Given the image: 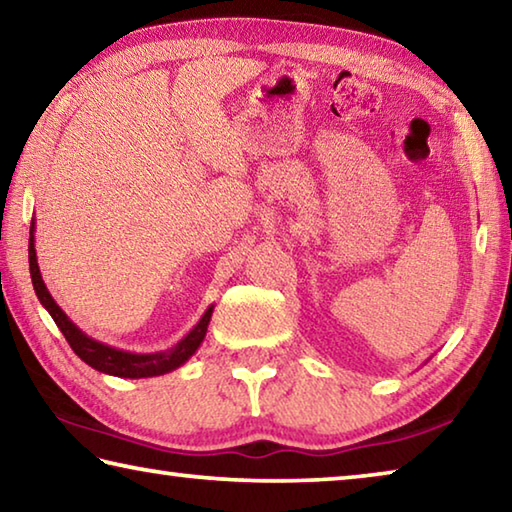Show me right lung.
I'll return each instance as SVG.
<instances>
[{"mask_svg": "<svg viewBox=\"0 0 512 512\" xmlns=\"http://www.w3.org/2000/svg\"><path fill=\"white\" fill-rule=\"evenodd\" d=\"M29 235H31L29 237V271H31V282H33V289H36L40 305L49 311V316L54 318V323L58 325L60 332H63L67 343L72 345V350L79 354L81 361L88 363V366H92L94 370L106 372V375H112V377H124V379L158 377L183 366V363L192 359L194 352L201 348V343L207 334V325H210L214 305L205 309V314L185 339H180L173 348L164 352L137 354V352L117 350L112 348V345L92 339V336H88L83 329H79V325H74L65 311L56 305V300L51 298L45 280H42L38 255H36V221H31Z\"/></svg>", "mask_w": 512, "mask_h": 512, "instance_id": "obj_1", "label": "right lung"}]
</instances>
